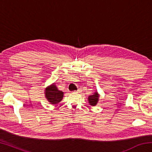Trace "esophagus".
Returning a JSON list of instances; mask_svg holds the SVG:
<instances>
[{
  "label": "esophagus",
  "mask_w": 152,
  "mask_h": 152,
  "mask_svg": "<svg viewBox=\"0 0 152 152\" xmlns=\"http://www.w3.org/2000/svg\"><path fill=\"white\" fill-rule=\"evenodd\" d=\"M81 92V90L80 89H78V91H76L75 92H77V93H78V92Z\"/></svg>",
  "instance_id": "obj_1"
}]
</instances>
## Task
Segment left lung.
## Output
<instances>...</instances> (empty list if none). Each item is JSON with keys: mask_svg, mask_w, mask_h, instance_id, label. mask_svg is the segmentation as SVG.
I'll use <instances>...</instances> for the list:
<instances>
[{"mask_svg": "<svg viewBox=\"0 0 152 152\" xmlns=\"http://www.w3.org/2000/svg\"><path fill=\"white\" fill-rule=\"evenodd\" d=\"M99 97H100V94L98 93L97 91H95L93 94L90 95V96L88 97V101L90 105H91V106H93V107L96 106L98 103V102L99 101Z\"/></svg>", "mask_w": 152, "mask_h": 152, "instance_id": "obj_1", "label": "left lung"}]
</instances>
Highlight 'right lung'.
<instances>
[{
  "label": "right lung",
  "mask_w": 152,
  "mask_h": 152,
  "mask_svg": "<svg viewBox=\"0 0 152 152\" xmlns=\"http://www.w3.org/2000/svg\"><path fill=\"white\" fill-rule=\"evenodd\" d=\"M45 96L51 104H57L63 99L64 92L58 90L55 83L51 84L45 88Z\"/></svg>",
  "instance_id": "obj_1"
}]
</instances>
